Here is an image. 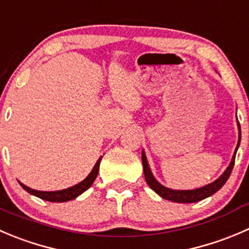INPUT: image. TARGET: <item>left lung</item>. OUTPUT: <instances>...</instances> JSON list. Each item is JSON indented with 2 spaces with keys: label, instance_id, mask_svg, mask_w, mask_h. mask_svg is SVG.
<instances>
[{
  "label": "left lung",
  "instance_id": "left-lung-1",
  "mask_svg": "<svg viewBox=\"0 0 249 249\" xmlns=\"http://www.w3.org/2000/svg\"><path fill=\"white\" fill-rule=\"evenodd\" d=\"M238 130H240V137H238V143L237 147H236L235 154L232 157V160H231L230 165L228 166V169L225 170V173L215 180L214 182L209 183V185L203 186L201 189L197 190H191V191H176V190H170L164 187L163 185L158 182V181L154 178V176L152 175L151 170H149L148 163H147L146 156H144V152H142V164H143V174H144V178H146L147 183L148 186L153 190L154 192L159 195L163 198L169 199L171 202H176V203H195V202L202 201V199L207 198V197L212 196V195L215 194L216 191L223 187L225 185V182L228 181V178H230L231 171H232L233 165H235V157H236V152H237L238 146H240V141H241V127H240V123H238Z\"/></svg>",
  "mask_w": 249,
  "mask_h": 249
}]
</instances>
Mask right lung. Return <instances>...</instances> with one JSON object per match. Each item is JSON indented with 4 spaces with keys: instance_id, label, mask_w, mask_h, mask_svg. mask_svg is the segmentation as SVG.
<instances>
[{
    "instance_id": "1",
    "label": "right lung",
    "mask_w": 249,
    "mask_h": 249,
    "mask_svg": "<svg viewBox=\"0 0 249 249\" xmlns=\"http://www.w3.org/2000/svg\"><path fill=\"white\" fill-rule=\"evenodd\" d=\"M101 159H102V157L98 159L97 163H96L95 166H93L92 171L89 174V176L85 178V180L81 181V182L78 183V185L73 186V187H69V189L62 190V191H53V192L36 191V190H33V189H30V187H28V186L23 185L21 182H19V183H20L21 187H23L25 191H28L29 194L34 195V196L38 197V198H41V199H45V201H48V202H68V201H71V199L76 198L79 195H81L83 192H85L88 189H90L91 185H92L93 181L96 180V178H97V175H98Z\"/></svg>"
}]
</instances>
